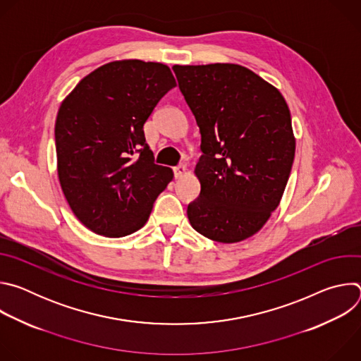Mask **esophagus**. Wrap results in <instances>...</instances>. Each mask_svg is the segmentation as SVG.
<instances>
[{"label":"esophagus","instance_id":"esophagus-1","mask_svg":"<svg viewBox=\"0 0 361 361\" xmlns=\"http://www.w3.org/2000/svg\"><path fill=\"white\" fill-rule=\"evenodd\" d=\"M173 171H174V177H176V178H181V177L185 174L187 169H185V166L180 164V166L174 167V169H173Z\"/></svg>","mask_w":361,"mask_h":361}]
</instances>
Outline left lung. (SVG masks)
I'll return each mask as SVG.
<instances>
[{
	"mask_svg": "<svg viewBox=\"0 0 361 361\" xmlns=\"http://www.w3.org/2000/svg\"><path fill=\"white\" fill-rule=\"evenodd\" d=\"M201 134L200 195L187 207L195 231L238 243L277 209L294 161L291 116L281 92L237 64L174 66Z\"/></svg>",
	"mask_w": 361,
	"mask_h": 361,
	"instance_id": "obj_1",
	"label": "left lung"
}]
</instances>
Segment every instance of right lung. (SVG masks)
I'll use <instances>...</instances> for the list:
<instances>
[{
    "instance_id": "add662e5",
    "label": "right lung",
    "mask_w": 361,
    "mask_h": 361,
    "mask_svg": "<svg viewBox=\"0 0 361 361\" xmlns=\"http://www.w3.org/2000/svg\"><path fill=\"white\" fill-rule=\"evenodd\" d=\"M176 87L160 63L123 60L84 77L56 121L57 169L75 217L91 231L124 237L148 220L173 171L154 163L144 123Z\"/></svg>"
}]
</instances>
